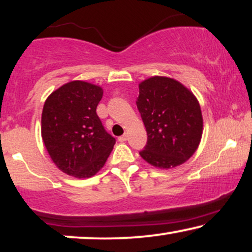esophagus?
I'll list each match as a JSON object with an SVG mask.
<instances>
[{
	"mask_svg": "<svg viewBox=\"0 0 252 252\" xmlns=\"http://www.w3.org/2000/svg\"><path fill=\"white\" fill-rule=\"evenodd\" d=\"M118 141H119V142H125V141H127V135H126V134H124V135L119 136L118 137Z\"/></svg>",
	"mask_w": 252,
	"mask_h": 252,
	"instance_id": "34e87169",
	"label": "esophagus"
}]
</instances>
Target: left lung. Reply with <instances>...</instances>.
Wrapping results in <instances>:
<instances>
[{
  "label": "left lung",
  "instance_id": "obj_1",
  "mask_svg": "<svg viewBox=\"0 0 252 252\" xmlns=\"http://www.w3.org/2000/svg\"><path fill=\"white\" fill-rule=\"evenodd\" d=\"M139 89L136 105L148 135L141 157L166 170L184 164L202 139L203 117L197 98L179 81L158 75L141 82Z\"/></svg>",
  "mask_w": 252,
  "mask_h": 252
}]
</instances>
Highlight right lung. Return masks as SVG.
I'll return each instance as SVG.
<instances>
[{
  "label": "right lung",
  "mask_w": 252,
  "mask_h": 252,
  "mask_svg": "<svg viewBox=\"0 0 252 252\" xmlns=\"http://www.w3.org/2000/svg\"><path fill=\"white\" fill-rule=\"evenodd\" d=\"M102 96L99 86L75 80L56 89L44 102L43 143L55 165L74 178L97 173L116 143L96 113Z\"/></svg>",
  "instance_id": "1"
}]
</instances>
